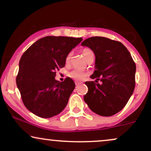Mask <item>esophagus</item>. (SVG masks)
<instances>
[{
    "instance_id": "obj_1",
    "label": "esophagus",
    "mask_w": 151,
    "mask_h": 151,
    "mask_svg": "<svg viewBox=\"0 0 151 151\" xmlns=\"http://www.w3.org/2000/svg\"><path fill=\"white\" fill-rule=\"evenodd\" d=\"M82 82H81V81H75V84L76 86H78V85H80Z\"/></svg>"
}]
</instances>
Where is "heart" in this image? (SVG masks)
<instances>
[{
    "label": "heart",
    "mask_w": 151,
    "mask_h": 151,
    "mask_svg": "<svg viewBox=\"0 0 151 151\" xmlns=\"http://www.w3.org/2000/svg\"><path fill=\"white\" fill-rule=\"evenodd\" d=\"M91 53H93L92 51H91V50L87 49V48H86V49H84L82 50V55L85 60L87 58V57L89 56L90 54ZM71 56H72V53H70L68 55H67V58H66V62H70ZM68 76L70 78H72V79H74V80L79 81V80H82L83 79H84L86 76V72H83V71H81L79 70H74L69 72Z\"/></svg>",
    "instance_id": "1"
}]
</instances>
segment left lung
<instances>
[{
	"instance_id": "obj_1",
	"label": "left lung",
	"mask_w": 151,
	"mask_h": 151,
	"mask_svg": "<svg viewBox=\"0 0 151 151\" xmlns=\"http://www.w3.org/2000/svg\"><path fill=\"white\" fill-rule=\"evenodd\" d=\"M95 55V70L86 81L88 92L84 100L93 112L111 116L125 106L134 91L136 67L129 50L122 43L104 37L83 41ZM102 83L99 84L98 81Z\"/></svg>"
}]
</instances>
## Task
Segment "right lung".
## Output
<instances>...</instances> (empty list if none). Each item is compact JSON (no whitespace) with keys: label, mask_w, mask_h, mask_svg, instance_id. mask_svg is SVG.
Listing matches in <instances>:
<instances>
[{"label":"right lung","mask_w":151,"mask_h":151,"mask_svg":"<svg viewBox=\"0 0 151 151\" xmlns=\"http://www.w3.org/2000/svg\"><path fill=\"white\" fill-rule=\"evenodd\" d=\"M82 38L47 36L38 40L22 55L16 84L25 107L37 116L51 118L63 111L75 87L71 78L60 82L56 71Z\"/></svg>","instance_id":"right-lung-1"}]
</instances>
